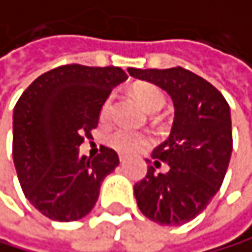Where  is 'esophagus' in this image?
Returning <instances> with one entry per match:
<instances>
[{
    "mask_svg": "<svg viewBox=\"0 0 252 252\" xmlns=\"http://www.w3.org/2000/svg\"><path fill=\"white\" fill-rule=\"evenodd\" d=\"M125 159H127V157H125V155H119V161L121 162H125Z\"/></svg>",
    "mask_w": 252,
    "mask_h": 252,
    "instance_id": "obj_1",
    "label": "esophagus"
}]
</instances>
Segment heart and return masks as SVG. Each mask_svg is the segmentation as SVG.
Segmentation results:
<instances>
[{
	"label": "heart",
	"mask_w": 252,
	"mask_h": 252,
	"mask_svg": "<svg viewBox=\"0 0 252 252\" xmlns=\"http://www.w3.org/2000/svg\"><path fill=\"white\" fill-rule=\"evenodd\" d=\"M133 95L138 99V102L142 107L147 110L149 113H155L161 110V107L165 103V95L164 93L155 87L152 83H138L133 87ZM113 113V94L107 95L105 100L100 105V121H108L111 118ZM108 147L118 150L121 153H133L142 149L144 145H147L150 142V136L145 133L139 131H131L127 128H116L110 131L105 138Z\"/></svg>",
	"instance_id": "heart-1"
}]
</instances>
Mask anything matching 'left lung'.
I'll list each match as a JSON object with an SVG mask.
<instances>
[{"label":"left lung","mask_w":252,"mask_h":252,"mask_svg":"<svg viewBox=\"0 0 252 252\" xmlns=\"http://www.w3.org/2000/svg\"><path fill=\"white\" fill-rule=\"evenodd\" d=\"M128 72L167 91L175 107L170 136L152 153L155 167L165 162L169 170L157 174L149 165L134 184L138 208L155 223L184 224L206 209L224 180L232 153L229 105L214 85L181 66Z\"/></svg>","instance_id":"obj_1"}]
</instances>
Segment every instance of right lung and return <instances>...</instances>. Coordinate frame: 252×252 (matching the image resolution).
Wrapping results in <instances>:
<instances>
[{
  "instance_id": "add662e5",
  "label": "right lung",
  "mask_w": 252,
  "mask_h": 252,
  "mask_svg": "<svg viewBox=\"0 0 252 252\" xmlns=\"http://www.w3.org/2000/svg\"><path fill=\"white\" fill-rule=\"evenodd\" d=\"M128 75L119 66L63 64L41 74L13 110L12 155L21 189L32 206L55 221L88 215L103 178L119 164L113 149L95 158L79 153L99 124L100 105Z\"/></svg>"
}]
</instances>
